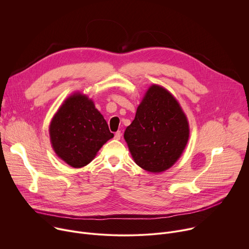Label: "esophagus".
Returning a JSON list of instances; mask_svg holds the SVG:
<instances>
[{"label": "esophagus", "mask_w": 249, "mask_h": 249, "mask_svg": "<svg viewBox=\"0 0 249 249\" xmlns=\"http://www.w3.org/2000/svg\"><path fill=\"white\" fill-rule=\"evenodd\" d=\"M121 136H122V133H121L120 131H117V132L115 133V136H114V138H115L116 140H120Z\"/></svg>", "instance_id": "1"}]
</instances>
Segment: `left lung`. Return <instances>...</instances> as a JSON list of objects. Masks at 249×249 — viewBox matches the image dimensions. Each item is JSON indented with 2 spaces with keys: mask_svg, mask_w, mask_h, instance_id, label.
<instances>
[{
  "mask_svg": "<svg viewBox=\"0 0 249 249\" xmlns=\"http://www.w3.org/2000/svg\"><path fill=\"white\" fill-rule=\"evenodd\" d=\"M188 138V121L179 103L157 85L147 90L124 133L135 162L153 173L171 167L180 158Z\"/></svg>",
  "mask_w": 249,
  "mask_h": 249,
  "instance_id": "left-lung-1",
  "label": "left lung"
}]
</instances>
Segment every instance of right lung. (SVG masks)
<instances>
[{
    "label": "right lung",
    "mask_w": 249,
    "mask_h": 249,
    "mask_svg": "<svg viewBox=\"0 0 249 249\" xmlns=\"http://www.w3.org/2000/svg\"><path fill=\"white\" fill-rule=\"evenodd\" d=\"M49 134L56 155L79 168L89 163L113 134L94 103L76 92L69 96L54 115Z\"/></svg>",
    "instance_id": "right-lung-1"
}]
</instances>
